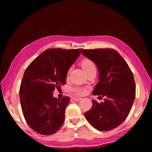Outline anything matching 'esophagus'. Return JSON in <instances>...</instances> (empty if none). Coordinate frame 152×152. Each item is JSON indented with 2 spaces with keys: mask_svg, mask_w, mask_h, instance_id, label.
I'll return each instance as SVG.
<instances>
[{
  "mask_svg": "<svg viewBox=\"0 0 152 152\" xmlns=\"http://www.w3.org/2000/svg\"><path fill=\"white\" fill-rule=\"evenodd\" d=\"M72 99L74 100V101H79L82 99V98L79 97V96H74L72 97Z\"/></svg>",
  "mask_w": 152,
  "mask_h": 152,
  "instance_id": "1",
  "label": "esophagus"
}]
</instances>
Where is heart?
<instances>
[{
  "label": "heart",
  "instance_id": "heart-1",
  "mask_svg": "<svg viewBox=\"0 0 152 152\" xmlns=\"http://www.w3.org/2000/svg\"><path fill=\"white\" fill-rule=\"evenodd\" d=\"M81 66L87 74L93 69H96V66L94 62L89 59H85L82 60L81 62ZM70 72V69H69V70H68L67 76H69ZM88 88H85V87L76 86L72 89V91L74 93H75V94H76L77 95H85L86 93L88 92Z\"/></svg>",
  "mask_w": 152,
  "mask_h": 152
}]
</instances>
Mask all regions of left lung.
<instances>
[{
	"instance_id": "8db88e82",
	"label": "left lung",
	"mask_w": 152,
	"mask_h": 152,
	"mask_svg": "<svg viewBox=\"0 0 152 152\" xmlns=\"http://www.w3.org/2000/svg\"><path fill=\"white\" fill-rule=\"evenodd\" d=\"M82 54L98 68L99 81L92 92L106 96L104 102L92 100L93 105L84 115L100 131H108L121 125L129 114L136 95V86L131 70L120 54L110 48L84 50Z\"/></svg>"
}]
</instances>
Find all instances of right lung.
I'll return each instance as SVG.
<instances>
[{"label":"right lung","instance_id":"1","mask_svg":"<svg viewBox=\"0 0 152 152\" xmlns=\"http://www.w3.org/2000/svg\"><path fill=\"white\" fill-rule=\"evenodd\" d=\"M83 49L51 48L45 50L25 70L19 98L25 121L38 134L50 135L59 129L70 97L53 96L66 81L67 72Z\"/></svg>","mask_w":152,"mask_h":152}]
</instances>
